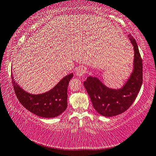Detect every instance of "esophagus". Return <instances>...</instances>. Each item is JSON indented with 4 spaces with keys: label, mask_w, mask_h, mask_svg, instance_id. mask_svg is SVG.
<instances>
[{
    "label": "esophagus",
    "mask_w": 156,
    "mask_h": 156,
    "mask_svg": "<svg viewBox=\"0 0 156 156\" xmlns=\"http://www.w3.org/2000/svg\"><path fill=\"white\" fill-rule=\"evenodd\" d=\"M86 72H87L86 68L81 67H79L78 69H76V74L78 76H79V77H81V76H83Z\"/></svg>",
    "instance_id": "34e87169"
}]
</instances>
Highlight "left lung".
Wrapping results in <instances>:
<instances>
[{
    "mask_svg": "<svg viewBox=\"0 0 156 156\" xmlns=\"http://www.w3.org/2000/svg\"><path fill=\"white\" fill-rule=\"evenodd\" d=\"M128 37L134 46L133 70L126 83L120 89L106 87L98 78L89 76L84 86L96 111L110 117L121 114L129 108L137 97L143 83V63L136 41L131 34Z\"/></svg>",
    "mask_w": 156,
    "mask_h": 156,
    "instance_id": "obj_1",
    "label": "left lung"
}]
</instances>
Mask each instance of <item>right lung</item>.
<instances>
[{"label":"right lung","mask_w":156,"mask_h":156,"mask_svg":"<svg viewBox=\"0 0 156 156\" xmlns=\"http://www.w3.org/2000/svg\"><path fill=\"white\" fill-rule=\"evenodd\" d=\"M73 73H69L61 79L52 89L41 94H30L22 89L11 80L16 95L20 102L33 114L44 118H53L60 115L67 107V87Z\"/></svg>","instance_id":"right-lung-1"}]
</instances>
